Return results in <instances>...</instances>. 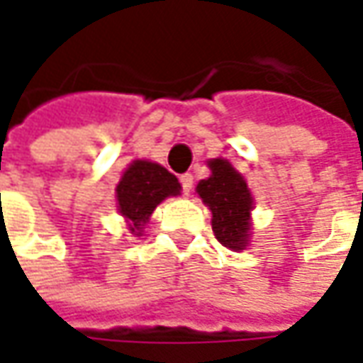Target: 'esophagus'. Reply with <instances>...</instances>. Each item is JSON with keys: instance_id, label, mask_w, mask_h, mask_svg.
<instances>
[{"instance_id": "34e87169", "label": "esophagus", "mask_w": 363, "mask_h": 363, "mask_svg": "<svg viewBox=\"0 0 363 363\" xmlns=\"http://www.w3.org/2000/svg\"><path fill=\"white\" fill-rule=\"evenodd\" d=\"M179 184H182V189H184V194H189V191H191V188H194V175H191V174L179 175Z\"/></svg>"}]
</instances>
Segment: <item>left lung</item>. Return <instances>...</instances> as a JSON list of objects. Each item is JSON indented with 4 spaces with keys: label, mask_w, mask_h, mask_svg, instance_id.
Instances as JSON below:
<instances>
[{
    "label": "left lung",
    "mask_w": 363,
    "mask_h": 363,
    "mask_svg": "<svg viewBox=\"0 0 363 363\" xmlns=\"http://www.w3.org/2000/svg\"><path fill=\"white\" fill-rule=\"evenodd\" d=\"M212 175L198 184V196L212 210V230L218 242L242 250L250 230L252 198L244 177L226 160H212Z\"/></svg>",
    "instance_id": "left-lung-1"
}]
</instances>
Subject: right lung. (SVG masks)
Returning <instances> with one entry per match:
<instances>
[{
	"instance_id": "add662e5",
	"label": "right lung",
	"mask_w": 363,
	"mask_h": 363,
	"mask_svg": "<svg viewBox=\"0 0 363 363\" xmlns=\"http://www.w3.org/2000/svg\"><path fill=\"white\" fill-rule=\"evenodd\" d=\"M179 182L165 167L151 161H133L117 186L121 216L127 218L129 230H141L153 210L165 198L179 194ZM141 232H137L139 236Z\"/></svg>"
}]
</instances>
